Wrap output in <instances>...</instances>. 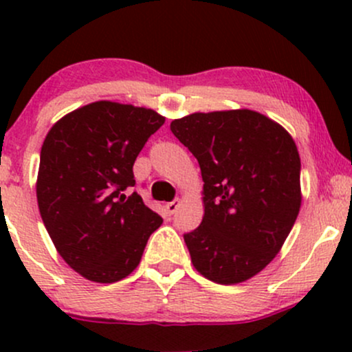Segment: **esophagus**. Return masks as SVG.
I'll return each instance as SVG.
<instances>
[{
    "label": "esophagus",
    "mask_w": 352,
    "mask_h": 352,
    "mask_svg": "<svg viewBox=\"0 0 352 352\" xmlns=\"http://www.w3.org/2000/svg\"><path fill=\"white\" fill-rule=\"evenodd\" d=\"M179 207H180V200H173V201H168V204L165 205V208H167L168 215H173V213H175L177 210H179Z\"/></svg>",
    "instance_id": "obj_1"
}]
</instances>
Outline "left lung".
<instances>
[{
	"instance_id": "1",
	"label": "left lung",
	"mask_w": 352,
	"mask_h": 352,
	"mask_svg": "<svg viewBox=\"0 0 352 352\" xmlns=\"http://www.w3.org/2000/svg\"><path fill=\"white\" fill-rule=\"evenodd\" d=\"M170 131L199 160L204 220L184 235L197 272L220 285L260 273L280 252L301 207L293 137L260 112H195Z\"/></svg>"
}]
</instances>
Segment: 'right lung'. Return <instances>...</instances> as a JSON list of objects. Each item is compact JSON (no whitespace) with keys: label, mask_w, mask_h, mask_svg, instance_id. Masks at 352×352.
<instances>
[{"label":"right lung","mask_w":352,"mask_h":352,"mask_svg":"<svg viewBox=\"0 0 352 352\" xmlns=\"http://www.w3.org/2000/svg\"><path fill=\"white\" fill-rule=\"evenodd\" d=\"M165 117L131 104L76 109L47 132L41 147L38 207L52 243L74 272L116 283L140 263L162 217L137 192L134 162Z\"/></svg>","instance_id":"1"}]
</instances>
